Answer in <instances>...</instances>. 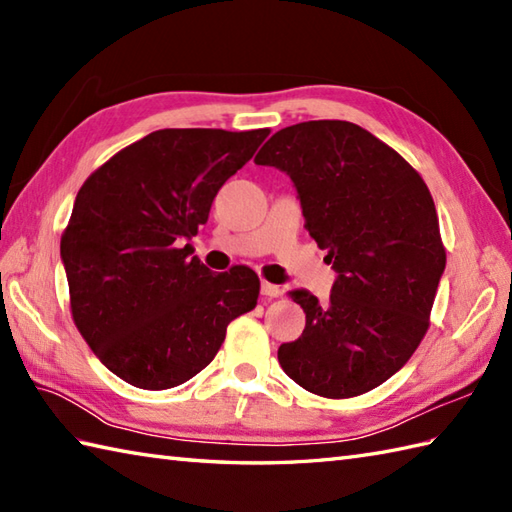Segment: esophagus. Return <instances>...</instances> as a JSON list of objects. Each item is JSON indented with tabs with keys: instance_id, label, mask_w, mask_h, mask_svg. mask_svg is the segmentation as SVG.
Here are the masks:
<instances>
[{
	"instance_id": "1",
	"label": "esophagus",
	"mask_w": 512,
	"mask_h": 512,
	"mask_svg": "<svg viewBox=\"0 0 512 512\" xmlns=\"http://www.w3.org/2000/svg\"><path fill=\"white\" fill-rule=\"evenodd\" d=\"M262 295L266 299H277V297H281V288L270 284V281H262Z\"/></svg>"
}]
</instances>
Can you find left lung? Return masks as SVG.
<instances>
[{"label": "left lung", "mask_w": 512, "mask_h": 512, "mask_svg": "<svg viewBox=\"0 0 512 512\" xmlns=\"http://www.w3.org/2000/svg\"><path fill=\"white\" fill-rule=\"evenodd\" d=\"M255 162L295 182L308 233L339 273L328 303L290 295L306 330L279 347V365L323 398L383 385L427 334L447 266L429 187L396 149L347 121L279 129Z\"/></svg>", "instance_id": "left-lung-1"}]
</instances>
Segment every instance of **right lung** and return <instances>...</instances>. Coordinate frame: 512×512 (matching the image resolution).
I'll return each mask as SVG.
<instances>
[{
  "label": "right lung",
  "mask_w": 512,
  "mask_h": 512,
  "mask_svg": "<svg viewBox=\"0 0 512 512\" xmlns=\"http://www.w3.org/2000/svg\"><path fill=\"white\" fill-rule=\"evenodd\" d=\"M270 129H158L121 149L76 193L61 235L76 330L99 361L140 389L187 383L228 323L257 306L248 266L213 275L187 242L222 184Z\"/></svg>",
  "instance_id": "1"
}]
</instances>
